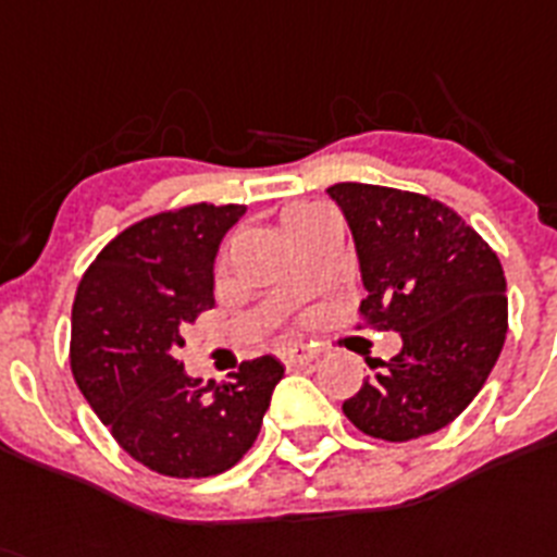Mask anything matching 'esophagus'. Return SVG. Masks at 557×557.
<instances>
[{
    "label": "esophagus",
    "instance_id": "34e87169",
    "mask_svg": "<svg viewBox=\"0 0 557 557\" xmlns=\"http://www.w3.org/2000/svg\"><path fill=\"white\" fill-rule=\"evenodd\" d=\"M317 357H320V354L311 348H306V345H288V348L280 350V359H283V366L286 368L308 366V362H314Z\"/></svg>",
    "mask_w": 557,
    "mask_h": 557
}]
</instances>
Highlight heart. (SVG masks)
<instances>
[{
  "mask_svg": "<svg viewBox=\"0 0 557 557\" xmlns=\"http://www.w3.org/2000/svg\"><path fill=\"white\" fill-rule=\"evenodd\" d=\"M311 212H317V207H308V203H294V207H288L286 212H283V223H286V228H288V226H294L297 221H302V218Z\"/></svg>",
  "mask_w": 557,
  "mask_h": 557,
  "instance_id": "1",
  "label": "heart"
}]
</instances>
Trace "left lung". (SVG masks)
<instances>
[{
  "instance_id": "left-lung-1",
  "label": "left lung",
  "mask_w": 557,
  "mask_h": 557,
  "mask_svg": "<svg viewBox=\"0 0 557 557\" xmlns=\"http://www.w3.org/2000/svg\"><path fill=\"white\" fill-rule=\"evenodd\" d=\"M329 195L357 249L368 292L359 311L401 336L399 354L345 399V416L385 442L436 433L475 399L504 348L502 263L433 198L373 184H334Z\"/></svg>"
}]
</instances>
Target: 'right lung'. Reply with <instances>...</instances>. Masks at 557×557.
Masks as SVG:
<instances>
[{
  "label": "right lung",
  "instance_id": "1",
  "mask_svg": "<svg viewBox=\"0 0 557 557\" xmlns=\"http://www.w3.org/2000/svg\"><path fill=\"white\" fill-rule=\"evenodd\" d=\"M246 207L195 203L124 228L84 271L70 368L124 450L175 479L218 475L255 445L286 368L243 362L232 382H200L175 359L184 329L214 306V257Z\"/></svg>",
  "mask_w": 557,
  "mask_h": 557
}]
</instances>
